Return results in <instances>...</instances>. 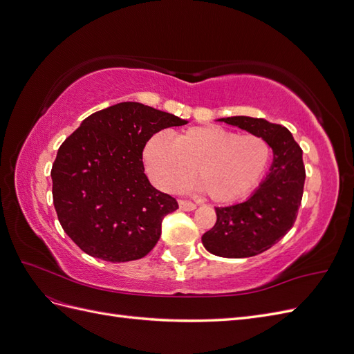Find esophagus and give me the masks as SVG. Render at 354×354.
<instances>
[{
    "instance_id": "34e87169",
    "label": "esophagus",
    "mask_w": 354,
    "mask_h": 354,
    "mask_svg": "<svg viewBox=\"0 0 354 354\" xmlns=\"http://www.w3.org/2000/svg\"><path fill=\"white\" fill-rule=\"evenodd\" d=\"M178 207H180V209H183V211H194L196 208L195 203L189 202V201H178Z\"/></svg>"
}]
</instances>
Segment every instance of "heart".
<instances>
[{"mask_svg":"<svg viewBox=\"0 0 354 354\" xmlns=\"http://www.w3.org/2000/svg\"><path fill=\"white\" fill-rule=\"evenodd\" d=\"M272 149L257 134H236L218 125L190 127L173 142L153 134L143 149L146 171L169 194L186 190L195 171L198 185L216 202H233L259 183Z\"/></svg>","mask_w":354,"mask_h":354,"instance_id":"obj_1","label":"heart"}]
</instances>
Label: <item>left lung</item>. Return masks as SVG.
Wrapping results in <instances>:
<instances>
[{
  "mask_svg": "<svg viewBox=\"0 0 354 354\" xmlns=\"http://www.w3.org/2000/svg\"><path fill=\"white\" fill-rule=\"evenodd\" d=\"M217 121L263 137L272 147L273 162L248 199L216 208L217 221L202 234V243L224 259L254 257L269 250L294 226L306 180L303 151L288 128L263 118L229 116Z\"/></svg>",
  "mask_w": 354,
  "mask_h": 354,
  "instance_id": "obj_1",
  "label": "left lung"
}]
</instances>
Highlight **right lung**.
<instances>
[{"mask_svg": "<svg viewBox=\"0 0 354 354\" xmlns=\"http://www.w3.org/2000/svg\"><path fill=\"white\" fill-rule=\"evenodd\" d=\"M186 120L137 102L91 113L57 151L51 168L53 202L68 236L94 259L138 260L160 236L177 201L145 174L149 138Z\"/></svg>", "mask_w": 354, "mask_h": 354, "instance_id": "obj_1", "label": "right lung"}]
</instances>
